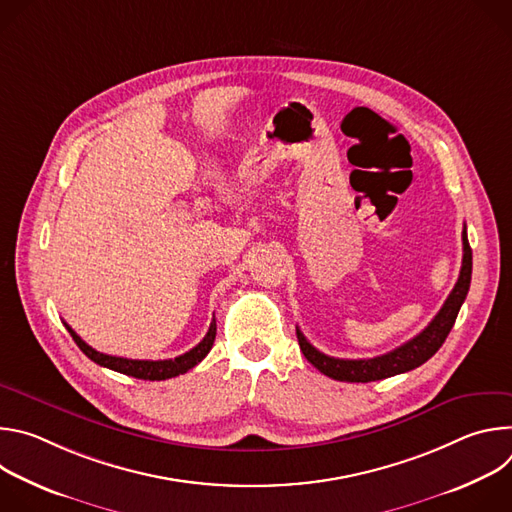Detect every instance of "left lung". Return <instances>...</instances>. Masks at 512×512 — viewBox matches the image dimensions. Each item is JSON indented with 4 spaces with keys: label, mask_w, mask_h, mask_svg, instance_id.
<instances>
[{
    "label": "left lung",
    "mask_w": 512,
    "mask_h": 512,
    "mask_svg": "<svg viewBox=\"0 0 512 512\" xmlns=\"http://www.w3.org/2000/svg\"><path fill=\"white\" fill-rule=\"evenodd\" d=\"M462 245H464L462 269H460V277L452 289V294L444 302L442 310L437 312L435 318L429 322V326L423 332H419L415 338H411L409 342L401 344L399 348H395L387 354H381L375 358L352 360V358H334V356L320 352L306 340L302 330L296 328L298 342H300L304 356L314 364L320 373H324L326 377H330L334 381H344V383L381 381V379L395 377V375H401V373L421 367L425 360H429L437 350H440V346L448 338V334L458 318V312L468 296L470 279H472V249L468 243L466 229L462 233Z\"/></svg>",
    "instance_id": "1"
}]
</instances>
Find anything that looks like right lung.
<instances>
[{
  "mask_svg": "<svg viewBox=\"0 0 512 512\" xmlns=\"http://www.w3.org/2000/svg\"><path fill=\"white\" fill-rule=\"evenodd\" d=\"M66 330L70 332L72 340L79 344V348L97 364L105 369L123 373L127 377H135V379H143V381H166L178 375L188 373L192 367L210 352L212 344H214V336H216V320L212 318L210 328L206 332V336L188 352L176 356V358H168V360H133V358H121V356H111V354H103L95 348H91L75 330H72L66 322H64Z\"/></svg>",
  "mask_w": 512,
  "mask_h": 512,
  "instance_id": "obj_1",
  "label": "right lung"
}]
</instances>
